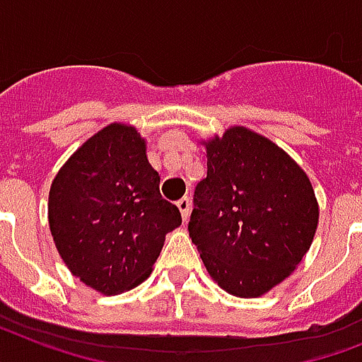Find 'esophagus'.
I'll list each match as a JSON object with an SVG mask.
<instances>
[{"label": "esophagus", "mask_w": 362, "mask_h": 362, "mask_svg": "<svg viewBox=\"0 0 362 362\" xmlns=\"http://www.w3.org/2000/svg\"><path fill=\"white\" fill-rule=\"evenodd\" d=\"M177 207L179 211H181V217H183V221L189 219V213H190V200L187 198V196H183L181 200L177 202Z\"/></svg>", "instance_id": "esophagus-1"}]
</instances>
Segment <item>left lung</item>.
<instances>
[{
    "label": "left lung",
    "instance_id": "obj_1",
    "mask_svg": "<svg viewBox=\"0 0 362 362\" xmlns=\"http://www.w3.org/2000/svg\"><path fill=\"white\" fill-rule=\"evenodd\" d=\"M189 234L226 293L255 298L295 270L312 245L319 207L310 179L270 139L234 126L206 143Z\"/></svg>",
    "mask_w": 362,
    "mask_h": 362
}]
</instances>
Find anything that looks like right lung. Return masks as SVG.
<instances>
[{"label": "right lung", "mask_w": 362, "mask_h": 362, "mask_svg": "<svg viewBox=\"0 0 362 362\" xmlns=\"http://www.w3.org/2000/svg\"><path fill=\"white\" fill-rule=\"evenodd\" d=\"M158 185L132 126H107L75 151L49 194L50 232L74 276L103 295L149 276L166 234L181 225Z\"/></svg>", "instance_id": "obj_1"}]
</instances>
